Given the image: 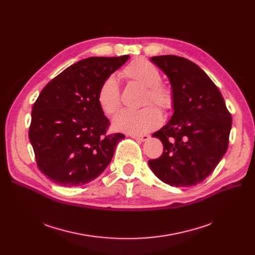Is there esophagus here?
I'll return each instance as SVG.
<instances>
[{"instance_id":"1","label":"esophagus","mask_w":255,"mask_h":255,"mask_svg":"<svg viewBox=\"0 0 255 255\" xmlns=\"http://www.w3.org/2000/svg\"><path fill=\"white\" fill-rule=\"evenodd\" d=\"M130 136L132 137V138H134V139H137V140H140V141H145V140H148L149 139V135H146V134H142V135H137V134H130Z\"/></svg>"}]
</instances>
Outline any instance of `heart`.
<instances>
[{"label":"heart","mask_w":255,"mask_h":255,"mask_svg":"<svg viewBox=\"0 0 255 255\" xmlns=\"http://www.w3.org/2000/svg\"><path fill=\"white\" fill-rule=\"evenodd\" d=\"M120 76L129 83L145 88L143 105L154 103L167 114L175 105V93L171 86L161 82V74L157 67L148 60H132L121 70ZM97 102L106 115H114L121 106V94L113 77L104 79L97 93ZM162 121L160 111L154 105H146L138 111L123 110L113 121L116 130L127 133H144L157 128Z\"/></svg>","instance_id":"heart-1"}]
</instances>
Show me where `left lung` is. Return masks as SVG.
<instances>
[{
  "instance_id": "8db88e82",
  "label": "left lung",
  "mask_w": 255,
  "mask_h": 255,
  "mask_svg": "<svg viewBox=\"0 0 255 255\" xmlns=\"http://www.w3.org/2000/svg\"><path fill=\"white\" fill-rule=\"evenodd\" d=\"M151 61L167 75L175 105L168 123L153 133L163 143V153L149 165L170 186H194L211 175L225 154L232 115L216 85L195 63L172 55Z\"/></svg>"
}]
</instances>
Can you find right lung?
Returning a JSON list of instances; mask_svg holds the SVG:
<instances>
[{
    "mask_svg": "<svg viewBox=\"0 0 255 255\" xmlns=\"http://www.w3.org/2000/svg\"><path fill=\"white\" fill-rule=\"evenodd\" d=\"M129 59L91 57L61 72L33 105L29 138L37 166L62 186L96 179L112 161L122 133L107 134L110 121L97 102L104 79Z\"/></svg>",
    "mask_w": 255,
    "mask_h": 255,
    "instance_id": "add662e5",
    "label": "right lung"
}]
</instances>
